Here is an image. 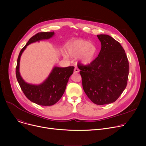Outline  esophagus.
<instances>
[{"instance_id":"esophagus-1","label":"esophagus","mask_w":146,"mask_h":146,"mask_svg":"<svg viewBox=\"0 0 146 146\" xmlns=\"http://www.w3.org/2000/svg\"><path fill=\"white\" fill-rule=\"evenodd\" d=\"M74 72L76 73L79 72V69L77 67H75V68L74 69Z\"/></svg>"}]
</instances>
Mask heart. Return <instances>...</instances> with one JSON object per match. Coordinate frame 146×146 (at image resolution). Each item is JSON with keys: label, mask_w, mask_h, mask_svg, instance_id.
Wrapping results in <instances>:
<instances>
[{"label": "heart", "mask_w": 146, "mask_h": 146, "mask_svg": "<svg viewBox=\"0 0 146 146\" xmlns=\"http://www.w3.org/2000/svg\"><path fill=\"white\" fill-rule=\"evenodd\" d=\"M67 51L72 57L78 56L80 62L83 64H89L94 61L97 54V48L90 42L83 40H76L71 42L67 47ZM67 53L64 54V56L68 57Z\"/></svg>", "instance_id": "b5f03b06"}]
</instances>
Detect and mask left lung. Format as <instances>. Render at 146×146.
<instances>
[{
    "instance_id": "8db88e82",
    "label": "left lung",
    "mask_w": 146,
    "mask_h": 146,
    "mask_svg": "<svg viewBox=\"0 0 146 146\" xmlns=\"http://www.w3.org/2000/svg\"><path fill=\"white\" fill-rule=\"evenodd\" d=\"M97 36L101 43L98 56L89 64L78 67L88 97L96 105H105L116 101L125 90L129 63L119 42L108 35Z\"/></svg>"
}]
</instances>
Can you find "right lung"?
Segmentation results:
<instances>
[{
    "label": "right lung",
    "mask_w": 146,
    "mask_h": 146,
    "mask_svg": "<svg viewBox=\"0 0 146 146\" xmlns=\"http://www.w3.org/2000/svg\"><path fill=\"white\" fill-rule=\"evenodd\" d=\"M54 35V32L38 33L30 38L21 50L17 60L16 76L19 86L26 97L31 102L42 106H51L57 103L62 97L70 76L73 74L74 67H54L48 77L40 85H32L25 82L19 72L20 58L22 52L30 44L48 40Z\"/></svg>",
    "instance_id": "1"
}]
</instances>
